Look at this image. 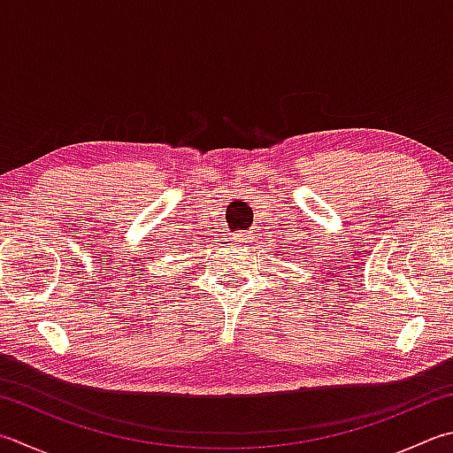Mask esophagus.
I'll return each mask as SVG.
<instances>
[{
	"label": "esophagus",
	"mask_w": 453,
	"mask_h": 453,
	"mask_svg": "<svg viewBox=\"0 0 453 453\" xmlns=\"http://www.w3.org/2000/svg\"><path fill=\"white\" fill-rule=\"evenodd\" d=\"M233 238H234V242H244L246 244V242H250L252 236H250V233H236Z\"/></svg>",
	"instance_id": "34e87169"
}]
</instances>
